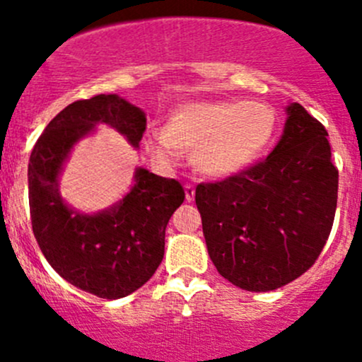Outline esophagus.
<instances>
[{
	"mask_svg": "<svg viewBox=\"0 0 362 362\" xmlns=\"http://www.w3.org/2000/svg\"><path fill=\"white\" fill-rule=\"evenodd\" d=\"M185 199L191 203V201H194V194H196V187H194L192 184H185Z\"/></svg>",
	"mask_w": 362,
	"mask_h": 362,
	"instance_id": "obj_1",
	"label": "esophagus"
}]
</instances>
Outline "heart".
I'll return each instance as SVG.
<instances>
[{"instance_id":"b5f03b06","label":"heart","mask_w":362,"mask_h":362,"mask_svg":"<svg viewBox=\"0 0 362 362\" xmlns=\"http://www.w3.org/2000/svg\"><path fill=\"white\" fill-rule=\"evenodd\" d=\"M274 130L276 112L264 102H194L171 114L163 133L147 136L146 147L163 163L187 152L201 173L223 178L248 168L269 146Z\"/></svg>"}]
</instances>
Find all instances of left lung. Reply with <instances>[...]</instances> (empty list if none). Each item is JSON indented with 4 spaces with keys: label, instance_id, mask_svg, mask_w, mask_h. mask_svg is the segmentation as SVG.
<instances>
[{
    "label": "left lung",
    "instance_id": "left-lung-1",
    "mask_svg": "<svg viewBox=\"0 0 362 362\" xmlns=\"http://www.w3.org/2000/svg\"><path fill=\"white\" fill-rule=\"evenodd\" d=\"M328 132L300 104L279 144L239 173L196 187L208 253L220 276L271 291L315 264L332 232L338 170Z\"/></svg>",
    "mask_w": 362,
    "mask_h": 362
}]
</instances>
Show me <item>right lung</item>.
<instances>
[{
    "label": "right lung",
    "mask_w": 362,
    "mask_h": 362,
    "mask_svg": "<svg viewBox=\"0 0 362 362\" xmlns=\"http://www.w3.org/2000/svg\"><path fill=\"white\" fill-rule=\"evenodd\" d=\"M97 123L111 124L139 147L147 121L117 95L76 100L57 114L30 152V223L45 258L64 279L114 300L144 286L159 267L166 226L185 192L175 178L139 168L132 191L111 210L81 215L67 208L59 194V173L72 146Z\"/></svg>",
    "instance_id": "right-lung-1"
}]
</instances>
